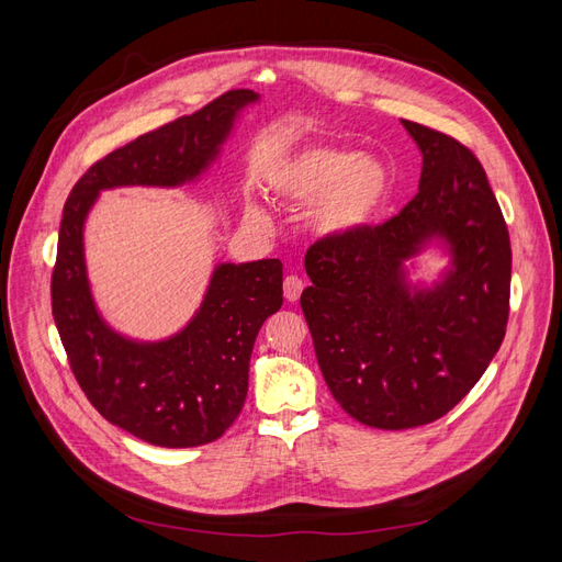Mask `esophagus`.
<instances>
[{"instance_id": "1", "label": "esophagus", "mask_w": 562, "mask_h": 562, "mask_svg": "<svg viewBox=\"0 0 562 562\" xmlns=\"http://www.w3.org/2000/svg\"><path fill=\"white\" fill-rule=\"evenodd\" d=\"M302 291H304V283H302V279L300 277H285L283 279V297L288 300V302H297L300 300V295H302Z\"/></svg>"}]
</instances>
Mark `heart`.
Returning <instances> with one entry per match:
<instances>
[{
    "label": "heart",
    "instance_id": "obj_1",
    "mask_svg": "<svg viewBox=\"0 0 562 562\" xmlns=\"http://www.w3.org/2000/svg\"><path fill=\"white\" fill-rule=\"evenodd\" d=\"M391 171L378 157H361L347 147L314 145L288 157L271 176V187L285 201L312 206L310 223L321 236L349 239L380 217L391 196ZM252 217H265L250 206Z\"/></svg>",
    "mask_w": 562,
    "mask_h": 562
}]
</instances>
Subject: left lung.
<instances>
[{"label":"left lung","instance_id":"1","mask_svg":"<svg viewBox=\"0 0 562 562\" xmlns=\"http://www.w3.org/2000/svg\"><path fill=\"white\" fill-rule=\"evenodd\" d=\"M401 124L422 155L419 192L380 227L314 244L300 297L330 394L389 431L443 417L469 394L499 351L512 291V241L483 166L450 135ZM427 249L449 265L413 280Z\"/></svg>","mask_w":562,"mask_h":562}]
</instances>
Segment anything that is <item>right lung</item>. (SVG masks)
I'll use <instances>...</instances> for the list:
<instances>
[{
    "mask_svg": "<svg viewBox=\"0 0 562 562\" xmlns=\"http://www.w3.org/2000/svg\"><path fill=\"white\" fill-rule=\"evenodd\" d=\"M260 93L236 89L95 161L65 201L50 307L75 378L114 427L159 448H194L223 436L248 394L262 323L283 304L277 258L217 262L194 316L161 339L114 330L91 293L83 227L100 192L199 182L223 157L241 112Z\"/></svg>",
    "mask_w": 562,
    "mask_h": 562,
    "instance_id": "right-lung-1",
    "label": "right lung"
}]
</instances>
